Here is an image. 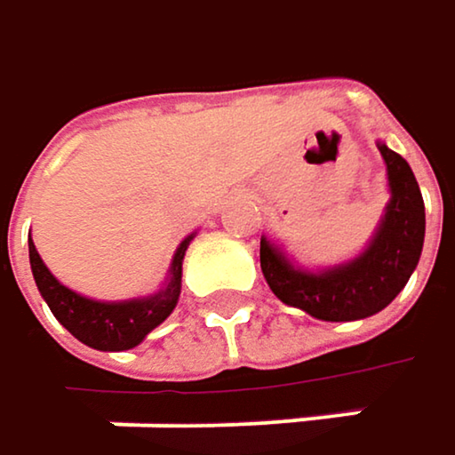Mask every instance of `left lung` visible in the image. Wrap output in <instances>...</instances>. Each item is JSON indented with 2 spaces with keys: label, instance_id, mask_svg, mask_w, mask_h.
<instances>
[{
  "label": "left lung",
  "instance_id": "1",
  "mask_svg": "<svg viewBox=\"0 0 455 455\" xmlns=\"http://www.w3.org/2000/svg\"><path fill=\"white\" fill-rule=\"evenodd\" d=\"M388 166L391 203L372 244L347 266L307 273L260 239V268L270 291L317 320H362L388 307L414 273L425 242V200L411 166L380 143Z\"/></svg>",
  "mask_w": 455,
  "mask_h": 455
}]
</instances>
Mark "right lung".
<instances>
[{
	"label": "right lung",
	"mask_w": 455,
	"mask_h": 455,
	"mask_svg": "<svg viewBox=\"0 0 455 455\" xmlns=\"http://www.w3.org/2000/svg\"><path fill=\"white\" fill-rule=\"evenodd\" d=\"M192 236H187L180 244L172 270H169V283L148 297V299H132V302H93L72 289L62 286L49 268L44 266L41 255L36 252V244L30 242V268L36 286L41 297L46 299L49 310L62 323L64 328L83 344L101 351H124L138 347L145 336L161 325L172 310L177 307L180 289H182V260L185 250Z\"/></svg>",
	"instance_id": "add662e5"
}]
</instances>
